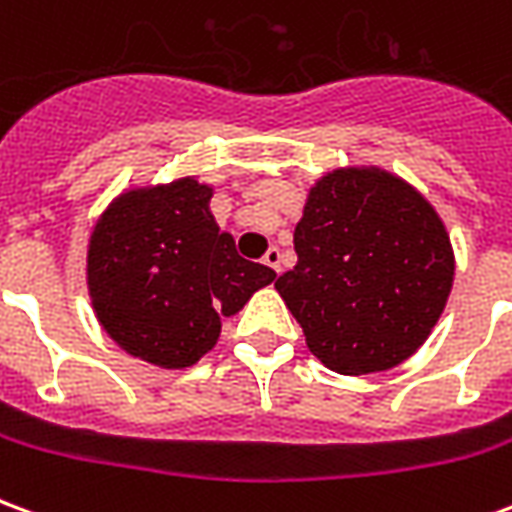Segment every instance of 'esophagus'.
<instances>
[{
	"instance_id": "34e87169",
	"label": "esophagus",
	"mask_w": 512,
	"mask_h": 512,
	"mask_svg": "<svg viewBox=\"0 0 512 512\" xmlns=\"http://www.w3.org/2000/svg\"><path fill=\"white\" fill-rule=\"evenodd\" d=\"M263 263H266L268 268H274V271H282V252H279L277 246H268V252L263 255Z\"/></svg>"
}]
</instances>
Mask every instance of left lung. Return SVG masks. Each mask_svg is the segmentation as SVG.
<instances>
[{"instance_id": "8db88e82", "label": "left lung", "mask_w": 512, "mask_h": 512, "mask_svg": "<svg viewBox=\"0 0 512 512\" xmlns=\"http://www.w3.org/2000/svg\"><path fill=\"white\" fill-rule=\"evenodd\" d=\"M274 282L307 348L343 376L384 373L428 340L455 277L450 235L411 183L378 167L326 172Z\"/></svg>"}]
</instances>
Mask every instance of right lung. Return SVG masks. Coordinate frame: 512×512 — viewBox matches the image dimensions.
<instances>
[{
  "label": "right lung",
  "mask_w": 512,
  "mask_h": 512,
  "mask_svg": "<svg viewBox=\"0 0 512 512\" xmlns=\"http://www.w3.org/2000/svg\"><path fill=\"white\" fill-rule=\"evenodd\" d=\"M194 178L123 191L95 222L87 288L104 332L126 354L167 370L211 351L230 318L274 271L235 252Z\"/></svg>",
  "instance_id": "add662e5"
}]
</instances>
